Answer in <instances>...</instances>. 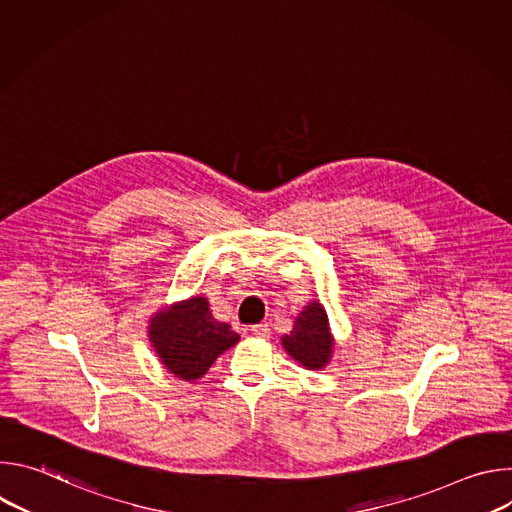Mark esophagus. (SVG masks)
<instances>
[{
    "label": "esophagus",
    "instance_id": "esophagus-1",
    "mask_svg": "<svg viewBox=\"0 0 512 512\" xmlns=\"http://www.w3.org/2000/svg\"><path fill=\"white\" fill-rule=\"evenodd\" d=\"M249 334L255 336V338H269V326L267 324H255L249 328Z\"/></svg>",
    "mask_w": 512,
    "mask_h": 512
}]
</instances>
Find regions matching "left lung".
Instances as JSON below:
<instances>
[{
	"mask_svg": "<svg viewBox=\"0 0 512 512\" xmlns=\"http://www.w3.org/2000/svg\"><path fill=\"white\" fill-rule=\"evenodd\" d=\"M287 354L298 360L304 369L320 371L330 362L334 338L330 334L328 316L322 304H308L294 322V330L281 336Z\"/></svg>",
	"mask_w": 512,
	"mask_h": 512,
	"instance_id": "8db88e82",
	"label": "left lung"
}]
</instances>
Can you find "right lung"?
<instances>
[{
    "mask_svg": "<svg viewBox=\"0 0 512 512\" xmlns=\"http://www.w3.org/2000/svg\"><path fill=\"white\" fill-rule=\"evenodd\" d=\"M148 336L164 367L182 381H196L212 362L239 342L227 322H218L206 298L194 296L150 318Z\"/></svg>",
    "mask_w": 512,
    "mask_h": 512,
    "instance_id": "1",
    "label": "right lung"
}]
</instances>
